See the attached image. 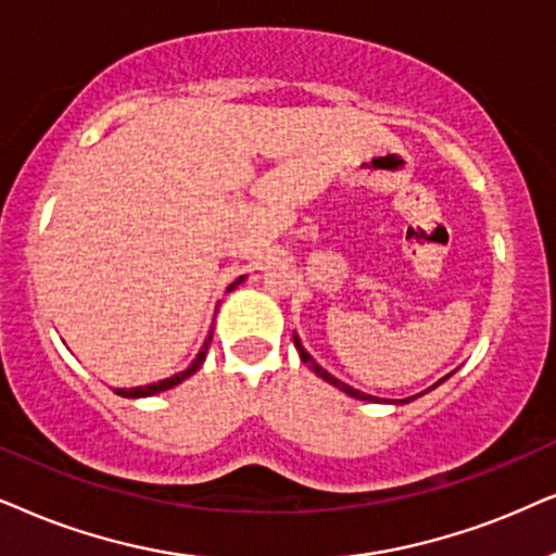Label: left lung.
I'll return each instance as SVG.
<instances>
[{
  "label": "left lung",
  "instance_id": "1",
  "mask_svg": "<svg viewBox=\"0 0 556 556\" xmlns=\"http://www.w3.org/2000/svg\"><path fill=\"white\" fill-rule=\"evenodd\" d=\"M294 345H298V353H300L302 364H307L309 368H313V371H315L317 376H320V379H325V381H328V383H332V387H338L340 391H345V394H351V396H355V399H364V402H374V396H368V394H361L358 389H353V387H348V383H343V381L332 379V376H330L328 371H325V368L317 366L315 361H313V355H309V353L305 351V348H302V343H300V338H298V336H294ZM445 379H447V376H445ZM445 379H442V381H445ZM409 399H414V396H409ZM409 399H402V404H404V402H409Z\"/></svg>",
  "mask_w": 556,
  "mask_h": 556
}]
</instances>
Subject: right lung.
I'll list each match as a JSON object with an SVG mask.
<instances>
[{
  "instance_id": "1",
  "label": "right lung",
  "mask_w": 556,
  "mask_h": 556,
  "mask_svg": "<svg viewBox=\"0 0 556 556\" xmlns=\"http://www.w3.org/2000/svg\"><path fill=\"white\" fill-rule=\"evenodd\" d=\"M241 282H243V277L236 279V282H233L231 287H228V292H231L233 287H236V285H241ZM211 338H213V330L208 332V338H205V345L201 348V353H198V358L192 361L190 368H185V371L175 374V376H169V379H165V381L150 383V387H137V389H116V394H118V396H127V399H137V396H154V394H160V391H167V389L177 387V383L185 381V379H188V376H192V374L198 371V368L203 366V361H205V353H208V345H211Z\"/></svg>"
}]
</instances>
